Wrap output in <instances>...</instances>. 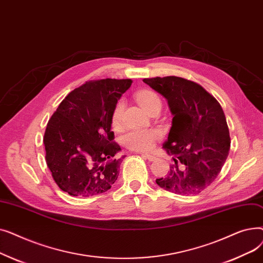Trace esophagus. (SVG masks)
I'll return each instance as SVG.
<instances>
[{"instance_id":"obj_1","label":"esophagus","mask_w":263,"mask_h":263,"mask_svg":"<svg viewBox=\"0 0 263 263\" xmlns=\"http://www.w3.org/2000/svg\"><path fill=\"white\" fill-rule=\"evenodd\" d=\"M142 156H143V158L147 159L148 161H155V160L157 159V157H156V156H154V155H148V154H142Z\"/></svg>"}]
</instances>
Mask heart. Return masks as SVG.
Listing matches in <instances>:
<instances>
[{
	"instance_id": "1",
	"label": "heart",
	"mask_w": 263,
	"mask_h": 263,
	"mask_svg": "<svg viewBox=\"0 0 263 263\" xmlns=\"http://www.w3.org/2000/svg\"><path fill=\"white\" fill-rule=\"evenodd\" d=\"M136 99L148 113H150V110L155 107L161 106L159 95L153 90L144 89L139 91L136 93ZM123 107L124 102L122 100H118L112 109L110 123L115 129L119 128L121 124ZM158 137L159 133L155 130H131L121 137V142L124 147L130 150L147 151L154 147Z\"/></svg>"
}]
</instances>
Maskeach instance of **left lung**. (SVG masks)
Returning <instances> with one entry per match:
<instances>
[{
    "label": "left lung",
    "instance_id": "8db88e82",
    "mask_svg": "<svg viewBox=\"0 0 263 263\" xmlns=\"http://www.w3.org/2000/svg\"><path fill=\"white\" fill-rule=\"evenodd\" d=\"M166 98L174 115L163 148L175 164L157 184L178 195H197L216 179L229 155L230 135L224 110L197 83L179 78L143 80Z\"/></svg>",
    "mask_w": 263,
    "mask_h": 263
}]
</instances>
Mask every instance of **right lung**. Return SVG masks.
I'll return each mask as SVG.
<instances>
[{"label":"right lung","instance_id":"obj_1","mask_svg":"<svg viewBox=\"0 0 263 263\" xmlns=\"http://www.w3.org/2000/svg\"><path fill=\"white\" fill-rule=\"evenodd\" d=\"M131 84V79L88 81L69 92L49 119L46 162L55 183L69 195H98L117 180L121 159L114 156L120 147L110 131V114Z\"/></svg>","mask_w":263,"mask_h":263}]
</instances>
